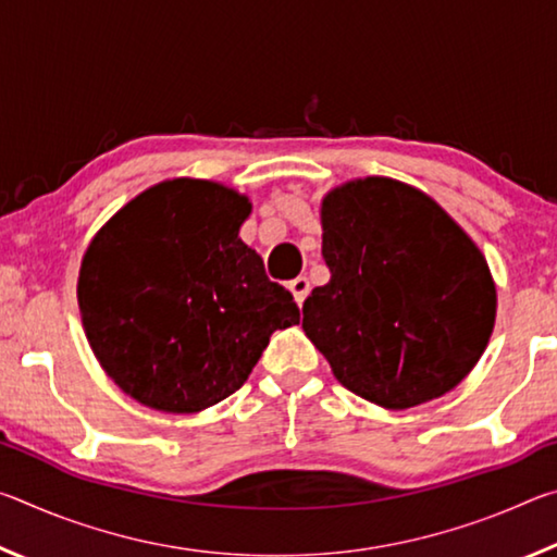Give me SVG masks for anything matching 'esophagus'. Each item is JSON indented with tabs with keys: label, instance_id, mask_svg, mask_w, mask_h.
I'll return each instance as SVG.
<instances>
[{
	"label": "esophagus",
	"instance_id": "1",
	"mask_svg": "<svg viewBox=\"0 0 557 557\" xmlns=\"http://www.w3.org/2000/svg\"><path fill=\"white\" fill-rule=\"evenodd\" d=\"M289 292L295 295V301L301 307L309 295V280L307 277H295L289 282Z\"/></svg>",
	"mask_w": 557,
	"mask_h": 557
}]
</instances>
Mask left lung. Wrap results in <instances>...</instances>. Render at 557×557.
Returning a JSON list of instances; mask_svg holds the SVG:
<instances>
[{"label": "left lung", "mask_w": 557, "mask_h": 557, "mask_svg": "<svg viewBox=\"0 0 557 557\" xmlns=\"http://www.w3.org/2000/svg\"><path fill=\"white\" fill-rule=\"evenodd\" d=\"M332 280L301 307V326L338 383L405 410L440 398L474 369L496 289L469 235L418 188L361 178L322 203Z\"/></svg>", "instance_id": "8db88e82"}]
</instances>
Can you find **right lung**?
<instances>
[{"instance_id": "add662e5", "label": "right lung", "mask_w": 557, "mask_h": 557, "mask_svg": "<svg viewBox=\"0 0 557 557\" xmlns=\"http://www.w3.org/2000/svg\"><path fill=\"white\" fill-rule=\"evenodd\" d=\"M250 203L174 178L139 194L92 238L78 277L88 342L122 391L199 412L248 381L275 329L299 324L289 292L238 238Z\"/></svg>"}]
</instances>
